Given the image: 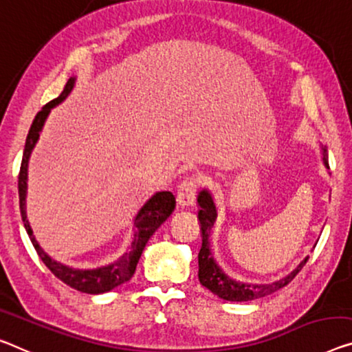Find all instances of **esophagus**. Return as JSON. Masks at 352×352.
<instances>
[{
    "label": "esophagus",
    "mask_w": 352,
    "mask_h": 352,
    "mask_svg": "<svg viewBox=\"0 0 352 352\" xmlns=\"http://www.w3.org/2000/svg\"><path fill=\"white\" fill-rule=\"evenodd\" d=\"M195 195H197V181L195 179H186L181 186L176 195V203L181 208H190L195 203Z\"/></svg>",
    "instance_id": "obj_1"
}]
</instances>
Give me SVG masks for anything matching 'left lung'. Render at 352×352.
<instances>
[{
	"instance_id": "8db88e82",
	"label": "left lung",
	"mask_w": 352,
	"mask_h": 352,
	"mask_svg": "<svg viewBox=\"0 0 352 352\" xmlns=\"http://www.w3.org/2000/svg\"><path fill=\"white\" fill-rule=\"evenodd\" d=\"M321 155H322V164L329 170V157H327V146L320 144ZM198 219L201 223V232H203V244L198 253V278L204 288L212 291L215 296H219L220 299L230 300V302H248L255 300L259 297H264L270 293H275L280 288L288 285L291 280L296 277V274L299 272L302 266L307 263V258L297 264V266L291 270L289 274H286L285 277L270 283H245L239 282V280L230 277L223 269L219 266V263L215 261L212 247H210V232H212L214 223L217 220V204H215L214 195L210 193L209 188L203 187L198 193Z\"/></svg>"
}]
</instances>
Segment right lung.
I'll list each match as a JSON object with an SVG mask.
<instances>
[{
  "label": "right lung",
  "mask_w": 352,
  "mask_h": 352,
  "mask_svg": "<svg viewBox=\"0 0 352 352\" xmlns=\"http://www.w3.org/2000/svg\"><path fill=\"white\" fill-rule=\"evenodd\" d=\"M77 77H70L67 80L66 86H64L63 93L59 94L56 99L48 102L47 105L42 107V110L37 113L32 126L26 137V144L23 151V159H21L20 175H19V197H20V212L21 220H23L25 230L28 232L30 239L34 245L37 255L41 256L45 266L52 270V274L58 277L61 282L69 285L70 288L82 291V293L88 294H102L108 293V291L115 289L116 286L129 282L135 274L137 269L138 259L142 256L146 244L151 239L160 225L170 217L173 210L176 208L175 195L168 190L155 192L146 203L138 209V212L133 217V228H132V241L129 244V248L122 253L120 258L115 261H110L104 264V266L82 269V267H72L67 264H63L53 259L48 253L41 247L37 242L36 236L32 234V228L28 221V214H26V195H28V165L32 154V149L36 148L37 142H39L41 132L45 126V121L53 108L63 104L67 99V96L72 93Z\"/></svg>",
  "instance_id": "right-lung-1"
}]
</instances>
